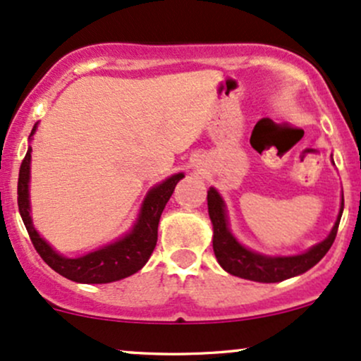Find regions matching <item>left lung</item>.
Segmentation results:
<instances>
[{"mask_svg": "<svg viewBox=\"0 0 361 361\" xmlns=\"http://www.w3.org/2000/svg\"><path fill=\"white\" fill-rule=\"evenodd\" d=\"M207 205H209V215L214 229L212 244L215 258L224 270L244 280L259 281V283H276V281L302 275L324 258V255L336 239L345 200L341 198V209H339L338 219L324 241L317 243L316 246L309 247L307 251L300 252V255L292 256H268L243 246L235 239V235L231 233L224 198L212 186L207 192Z\"/></svg>", "mask_w": 361, "mask_h": 361, "instance_id": "8db88e82", "label": "left lung"}]
</instances>
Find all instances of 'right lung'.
<instances>
[{
    "instance_id": "obj_1",
    "label": "right lung",
    "mask_w": 361,
    "mask_h": 361,
    "mask_svg": "<svg viewBox=\"0 0 361 361\" xmlns=\"http://www.w3.org/2000/svg\"><path fill=\"white\" fill-rule=\"evenodd\" d=\"M35 130L37 123L32 128L30 140ZM30 161L32 147L28 146L18 175V210L37 252L54 271L66 279L78 281V283H110V281L134 275L147 263L157 243V226H159L161 214H163L169 197L175 192L178 181L185 178L183 173H176L149 190L139 209L137 219L127 234L106 246L80 256V258H66L37 233L34 222H32L30 192H28L30 188Z\"/></svg>"
}]
</instances>
